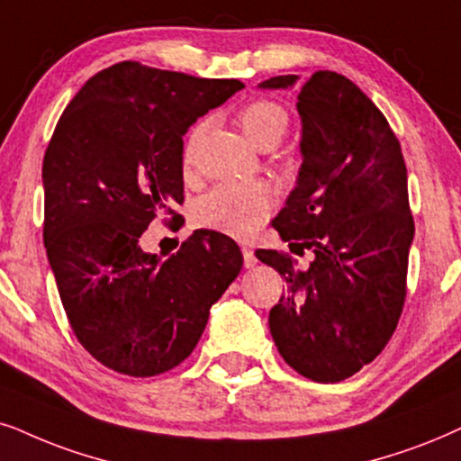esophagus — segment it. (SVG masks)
Listing matches in <instances>:
<instances>
[{"mask_svg": "<svg viewBox=\"0 0 461 461\" xmlns=\"http://www.w3.org/2000/svg\"><path fill=\"white\" fill-rule=\"evenodd\" d=\"M242 255H244V267H255L258 266V258H255V253H253V249H249V247H242Z\"/></svg>", "mask_w": 461, "mask_h": 461, "instance_id": "1", "label": "esophagus"}]
</instances>
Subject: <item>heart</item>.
Instances as JSON below:
<instances>
[{"mask_svg":"<svg viewBox=\"0 0 461 461\" xmlns=\"http://www.w3.org/2000/svg\"><path fill=\"white\" fill-rule=\"evenodd\" d=\"M244 136L258 149H272L289 127V114L272 100H253L238 113ZM194 142V138H191ZM191 142L187 157L191 153ZM274 211L272 191L261 183H223L202 195L195 203V221L206 230L234 238H249Z\"/></svg>","mask_w":461,"mask_h":461,"instance_id":"obj_1","label":"heart"}]
</instances>
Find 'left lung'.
Returning <instances> with one entry per match:
<instances>
[{"label": "left lung", "mask_w": 461, "mask_h": 461, "mask_svg": "<svg viewBox=\"0 0 461 461\" xmlns=\"http://www.w3.org/2000/svg\"><path fill=\"white\" fill-rule=\"evenodd\" d=\"M300 76H274L261 89H291ZM302 166L272 221L291 253L312 250L308 267L258 250L287 291L270 311L278 353L302 376L338 383L385 348L402 314L415 236L398 138L368 95L336 72L300 86Z\"/></svg>", "instance_id": "obj_1"}]
</instances>
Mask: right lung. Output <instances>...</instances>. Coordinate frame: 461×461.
<instances>
[{"label":"right lung","mask_w":461,"mask_h":461,"mask_svg":"<svg viewBox=\"0 0 461 461\" xmlns=\"http://www.w3.org/2000/svg\"><path fill=\"white\" fill-rule=\"evenodd\" d=\"M240 80L121 61L68 104L44 155V247L76 338L110 370L155 376L194 351L214 302L240 274L238 244L195 231L172 258L140 247L180 214L183 136Z\"/></svg>","instance_id":"add662e5"}]
</instances>
